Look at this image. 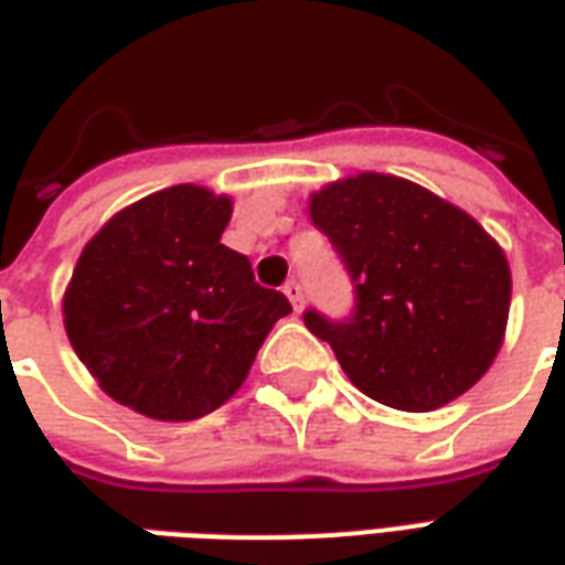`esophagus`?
<instances>
[{
    "mask_svg": "<svg viewBox=\"0 0 565 565\" xmlns=\"http://www.w3.org/2000/svg\"><path fill=\"white\" fill-rule=\"evenodd\" d=\"M284 296L290 299V306L299 311L302 308V287H299V281H287L284 284Z\"/></svg>",
    "mask_w": 565,
    "mask_h": 565,
    "instance_id": "1",
    "label": "esophagus"
}]
</instances>
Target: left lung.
Masks as SVG:
<instances>
[{
  "mask_svg": "<svg viewBox=\"0 0 565 565\" xmlns=\"http://www.w3.org/2000/svg\"><path fill=\"white\" fill-rule=\"evenodd\" d=\"M356 290L348 323L308 311L356 391L399 412H433L475 387L505 342L511 269L472 214L384 172H356L308 196Z\"/></svg>",
  "mask_w": 565,
  "mask_h": 565,
  "instance_id": "obj_1",
  "label": "left lung"
}]
</instances>
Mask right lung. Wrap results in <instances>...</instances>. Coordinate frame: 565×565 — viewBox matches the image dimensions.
<instances>
[{"mask_svg": "<svg viewBox=\"0 0 565 565\" xmlns=\"http://www.w3.org/2000/svg\"><path fill=\"white\" fill-rule=\"evenodd\" d=\"M233 196L174 184L120 209L81 250L63 294L78 360L115 403L184 424L221 408L254 366L287 296L221 245Z\"/></svg>", "mask_w": 565, "mask_h": 565, "instance_id": "add662e5", "label": "right lung"}]
</instances>
